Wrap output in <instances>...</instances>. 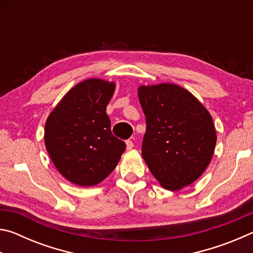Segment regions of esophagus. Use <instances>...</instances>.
I'll list each match as a JSON object with an SVG mask.
<instances>
[{"label":"esophagus","instance_id":"34e87169","mask_svg":"<svg viewBox=\"0 0 253 253\" xmlns=\"http://www.w3.org/2000/svg\"><path fill=\"white\" fill-rule=\"evenodd\" d=\"M126 147H127V151H130V149H132V147H134V143H132L131 140H127Z\"/></svg>","mask_w":253,"mask_h":253}]
</instances>
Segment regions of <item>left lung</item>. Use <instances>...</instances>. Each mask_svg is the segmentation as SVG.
Wrapping results in <instances>:
<instances>
[{"mask_svg":"<svg viewBox=\"0 0 253 253\" xmlns=\"http://www.w3.org/2000/svg\"><path fill=\"white\" fill-rule=\"evenodd\" d=\"M146 117L142 155L151 173L169 191L195 182L212 160L216 131L208 109L174 84L139 85Z\"/></svg>","mask_w":253,"mask_h":253,"instance_id":"obj_1","label":"left lung"}]
</instances>
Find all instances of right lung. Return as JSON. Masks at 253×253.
I'll return each mask as SVG.
<instances>
[{"label": "right lung", "instance_id": "add662e5", "mask_svg": "<svg viewBox=\"0 0 253 253\" xmlns=\"http://www.w3.org/2000/svg\"><path fill=\"white\" fill-rule=\"evenodd\" d=\"M115 83L90 78L77 84L51 111L44 144L59 173L79 186L100 183L116 168L126 148L110 129L106 113Z\"/></svg>", "mask_w": 253, "mask_h": 253}]
</instances>
